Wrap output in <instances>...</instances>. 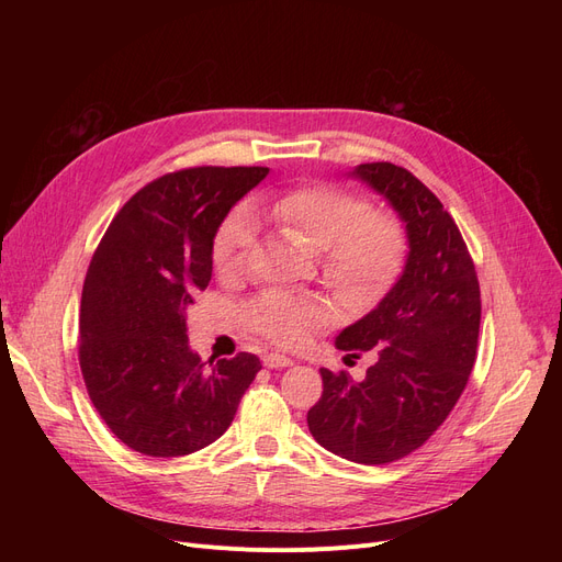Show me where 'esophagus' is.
<instances>
[{"instance_id": "esophagus-1", "label": "esophagus", "mask_w": 562, "mask_h": 562, "mask_svg": "<svg viewBox=\"0 0 562 562\" xmlns=\"http://www.w3.org/2000/svg\"><path fill=\"white\" fill-rule=\"evenodd\" d=\"M261 362H263V367H269V369H282V367L293 364V360L282 356V352H263Z\"/></svg>"}]
</instances>
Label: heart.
I'll return each instance as SVG.
<instances>
[{"label": "heart", "instance_id": "1", "mask_svg": "<svg viewBox=\"0 0 562 562\" xmlns=\"http://www.w3.org/2000/svg\"><path fill=\"white\" fill-rule=\"evenodd\" d=\"M259 212L286 234L323 252L328 282L348 296L371 299L385 291L405 259V232L387 214L335 187H303L263 198ZM257 248V223L246 210L232 212L214 239L216 269L241 273ZM248 323L278 344H301L328 321V310L314 299L269 293L248 307Z\"/></svg>", "mask_w": 562, "mask_h": 562}]
</instances>
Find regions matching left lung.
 Masks as SVG:
<instances>
[{
	"label": "left lung",
	"mask_w": 562,
	"mask_h": 562,
	"mask_svg": "<svg viewBox=\"0 0 562 562\" xmlns=\"http://www.w3.org/2000/svg\"><path fill=\"white\" fill-rule=\"evenodd\" d=\"M348 177L396 212L407 255L394 286L335 339L339 350L378 348V362L360 382L321 369L307 426L339 458L387 464L419 449L458 403L476 360L481 289L456 221L415 175L378 161Z\"/></svg>",
	"instance_id": "left-lung-1"
}]
</instances>
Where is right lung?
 Wrapping results in <instances>:
<instances>
[{"instance_id": "add662e5", "label": "right lung", "mask_w": 562, "mask_h": 562, "mask_svg": "<svg viewBox=\"0 0 562 562\" xmlns=\"http://www.w3.org/2000/svg\"><path fill=\"white\" fill-rule=\"evenodd\" d=\"M269 168H189L143 187L88 266L79 364L111 432L150 458H177L216 441L261 362L252 352L202 362L187 312L214 269V239L232 206Z\"/></svg>"}]
</instances>
